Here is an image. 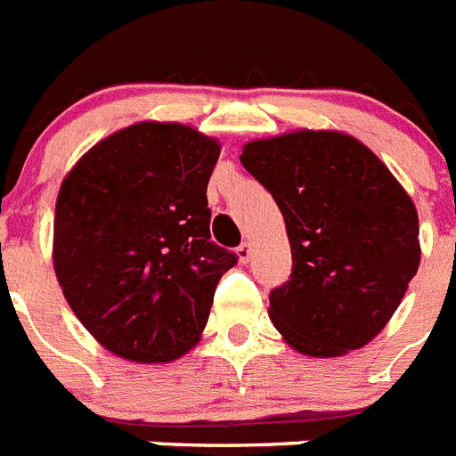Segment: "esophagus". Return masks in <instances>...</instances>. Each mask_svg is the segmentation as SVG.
Masks as SVG:
<instances>
[{
    "instance_id": "obj_1",
    "label": "esophagus",
    "mask_w": 456,
    "mask_h": 456,
    "mask_svg": "<svg viewBox=\"0 0 456 456\" xmlns=\"http://www.w3.org/2000/svg\"><path fill=\"white\" fill-rule=\"evenodd\" d=\"M238 258L242 261V264H247L251 258V245L249 242H242V245L238 247Z\"/></svg>"
}]
</instances>
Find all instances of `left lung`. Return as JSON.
I'll return each instance as SVG.
<instances>
[{
	"label": "left lung",
	"mask_w": 456,
	"mask_h": 456,
	"mask_svg": "<svg viewBox=\"0 0 456 456\" xmlns=\"http://www.w3.org/2000/svg\"><path fill=\"white\" fill-rule=\"evenodd\" d=\"M240 162L285 216L291 275L271 291L294 351L337 358L384 330L417 275V207L388 167L341 131L251 141Z\"/></svg>",
	"instance_id": "8db88e82"
}]
</instances>
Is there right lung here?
I'll use <instances>...</instances> for the list:
<instances>
[{
  "label": "right lung",
  "instance_id": "add662e5",
  "mask_svg": "<svg viewBox=\"0 0 456 456\" xmlns=\"http://www.w3.org/2000/svg\"><path fill=\"white\" fill-rule=\"evenodd\" d=\"M216 138L138 122L82 155L63 178L53 271L98 344L131 362H171L198 344L214 291L238 264L211 242L207 183Z\"/></svg>",
  "mask_w": 456,
  "mask_h": 456
}]
</instances>
